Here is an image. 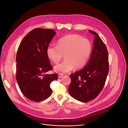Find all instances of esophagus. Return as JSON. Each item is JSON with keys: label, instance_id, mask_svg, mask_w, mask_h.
<instances>
[{"label": "esophagus", "instance_id": "obj_1", "mask_svg": "<svg viewBox=\"0 0 128 128\" xmlns=\"http://www.w3.org/2000/svg\"><path fill=\"white\" fill-rule=\"evenodd\" d=\"M63 74H58V78H62L63 77Z\"/></svg>", "mask_w": 128, "mask_h": 128}]
</instances>
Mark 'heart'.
I'll use <instances>...</instances> for the list:
<instances>
[{"label":"heart","instance_id":"b5f03b06","mask_svg":"<svg viewBox=\"0 0 128 128\" xmlns=\"http://www.w3.org/2000/svg\"><path fill=\"white\" fill-rule=\"evenodd\" d=\"M92 50L90 41L82 36L72 34L60 38L57 46L50 44L46 49L49 59L58 63L64 55L65 60L54 67L58 73H67L74 68L76 69L84 67L86 64Z\"/></svg>","mask_w":128,"mask_h":128}]
</instances>
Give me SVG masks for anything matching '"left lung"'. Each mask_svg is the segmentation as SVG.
Segmentation results:
<instances>
[{
    "instance_id": "1",
    "label": "left lung",
    "mask_w": 128,
    "mask_h": 128,
    "mask_svg": "<svg viewBox=\"0 0 128 128\" xmlns=\"http://www.w3.org/2000/svg\"><path fill=\"white\" fill-rule=\"evenodd\" d=\"M88 31L95 35L90 57L82 69L70 74L71 81L68 88L71 96L82 102L92 100L99 94L109 71L107 48L97 33Z\"/></svg>"
}]
</instances>
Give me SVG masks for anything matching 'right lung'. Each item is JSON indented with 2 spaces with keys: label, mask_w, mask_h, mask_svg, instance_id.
I'll return each mask as SVG.
<instances>
[{
  "label": "right lung",
  "mask_w": 128,
  "mask_h": 128,
  "mask_svg": "<svg viewBox=\"0 0 128 128\" xmlns=\"http://www.w3.org/2000/svg\"><path fill=\"white\" fill-rule=\"evenodd\" d=\"M56 33L52 29H34L18 48L16 80L23 95L31 101L40 102L49 97L52 92L50 84L58 80L57 74H45L52 69L46 49Z\"/></svg>",
  "instance_id": "add662e5"
}]
</instances>
